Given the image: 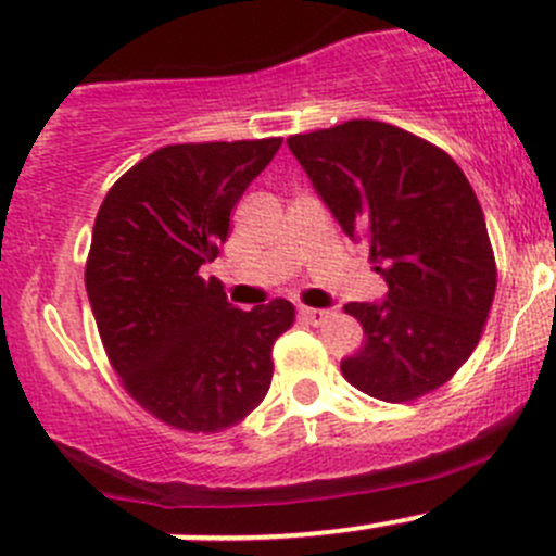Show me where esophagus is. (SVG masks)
<instances>
[{
  "mask_svg": "<svg viewBox=\"0 0 556 556\" xmlns=\"http://www.w3.org/2000/svg\"><path fill=\"white\" fill-rule=\"evenodd\" d=\"M299 312H301V317H304V320H309V323H323L328 315H331L328 309H315V306H301Z\"/></svg>",
  "mask_w": 556,
  "mask_h": 556,
  "instance_id": "1",
  "label": "esophagus"
}]
</instances>
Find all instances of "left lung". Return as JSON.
Instances as JSON below:
<instances>
[{
	"mask_svg": "<svg viewBox=\"0 0 556 556\" xmlns=\"http://www.w3.org/2000/svg\"><path fill=\"white\" fill-rule=\"evenodd\" d=\"M288 147L388 282L380 304L344 306L366 337L342 361L344 380L393 404L445 386L476 350L497 290L467 176L440 147L375 118L290 135Z\"/></svg>",
	"mask_w": 556,
	"mask_h": 556,
	"instance_id": "left-lung-1",
	"label": "left lung"
}]
</instances>
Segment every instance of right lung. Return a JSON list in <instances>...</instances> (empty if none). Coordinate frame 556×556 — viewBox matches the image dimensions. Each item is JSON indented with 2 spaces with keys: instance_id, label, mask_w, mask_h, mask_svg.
<instances>
[{
  "instance_id": "1",
  "label": "right lung",
  "mask_w": 556,
  "mask_h": 556,
  "mask_svg": "<svg viewBox=\"0 0 556 556\" xmlns=\"http://www.w3.org/2000/svg\"><path fill=\"white\" fill-rule=\"evenodd\" d=\"M282 138L174 143L132 165L94 219L86 293L108 361L147 413L190 434L236 427L263 402L290 301L236 309L203 277L230 212Z\"/></svg>"
}]
</instances>
